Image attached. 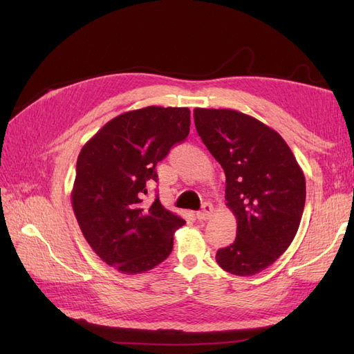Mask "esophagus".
<instances>
[{
	"label": "esophagus",
	"instance_id": "esophagus-1",
	"mask_svg": "<svg viewBox=\"0 0 354 354\" xmlns=\"http://www.w3.org/2000/svg\"><path fill=\"white\" fill-rule=\"evenodd\" d=\"M212 211H214V207L211 205L209 202L203 203L202 209L199 212H196V218L201 220V221H205V220H208L212 216Z\"/></svg>",
	"mask_w": 354,
	"mask_h": 354
}]
</instances>
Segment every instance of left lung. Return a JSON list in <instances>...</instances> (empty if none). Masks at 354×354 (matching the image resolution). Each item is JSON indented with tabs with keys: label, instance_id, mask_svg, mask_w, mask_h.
Wrapping results in <instances>:
<instances>
[{
	"label": "left lung",
	"instance_id": "obj_1",
	"mask_svg": "<svg viewBox=\"0 0 354 354\" xmlns=\"http://www.w3.org/2000/svg\"><path fill=\"white\" fill-rule=\"evenodd\" d=\"M203 145L226 174V205L236 239L217 251L223 270L252 276L272 266L295 238L306 203V178L283 138L232 109L194 111Z\"/></svg>",
	"mask_w": 354,
	"mask_h": 354
}]
</instances>
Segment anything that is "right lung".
Returning a JSON list of instances; mask_svg holds the SVG:
<instances>
[{"label":"right lung","instance_id":"obj_1","mask_svg":"<svg viewBox=\"0 0 354 354\" xmlns=\"http://www.w3.org/2000/svg\"><path fill=\"white\" fill-rule=\"evenodd\" d=\"M190 127L187 108L147 106L113 118L84 145L77 160L72 208L93 251L125 274L145 273L173 251V234L186 223L147 205L146 183L156 164Z\"/></svg>","mask_w":354,"mask_h":354}]
</instances>
